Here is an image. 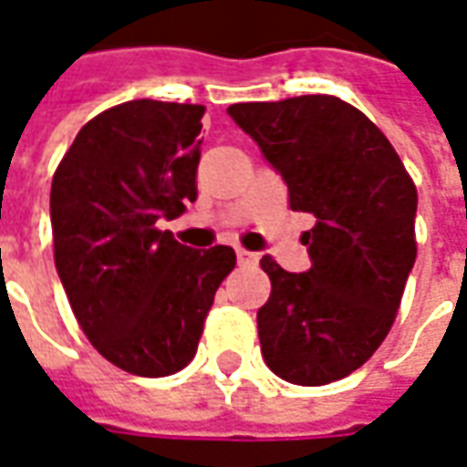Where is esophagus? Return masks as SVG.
Segmentation results:
<instances>
[{"instance_id": "1", "label": "esophagus", "mask_w": 467, "mask_h": 467, "mask_svg": "<svg viewBox=\"0 0 467 467\" xmlns=\"http://www.w3.org/2000/svg\"><path fill=\"white\" fill-rule=\"evenodd\" d=\"M236 259H239L241 266H254L259 256L254 254V251H246V249H236Z\"/></svg>"}]
</instances>
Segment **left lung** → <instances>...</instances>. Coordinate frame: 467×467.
Returning a JSON list of instances; mask_svg holds the SVG:
<instances>
[{
    "instance_id": "left-lung-1",
    "label": "left lung",
    "mask_w": 467,
    "mask_h": 467,
    "mask_svg": "<svg viewBox=\"0 0 467 467\" xmlns=\"http://www.w3.org/2000/svg\"><path fill=\"white\" fill-rule=\"evenodd\" d=\"M289 186L312 269L261 259L271 294L256 314L274 375L319 387L352 375L385 342L418 256V188L365 112L332 95L228 108Z\"/></svg>"
}]
</instances>
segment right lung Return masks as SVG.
<instances>
[{
  "label": "right lung",
  "mask_w": 467,
  "mask_h": 467,
  "mask_svg": "<svg viewBox=\"0 0 467 467\" xmlns=\"http://www.w3.org/2000/svg\"><path fill=\"white\" fill-rule=\"evenodd\" d=\"M203 105L130 100L82 125L49 193L55 266L75 319L108 362L168 377L196 357L231 246L161 231L196 201Z\"/></svg>",
  "instance_id": "add662e5"
}]
</instances>
